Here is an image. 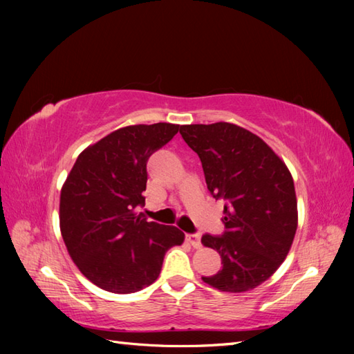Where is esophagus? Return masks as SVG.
<instances>
[{"label": "esophagus", "instance_id": "esophagus-1", "mask_svg": "<svg viewBox=\"0 0 354 354\" xmlns=\"http://www.w3.org/2000/svg\"><path fill=\"white\" fill-rule=\"evenodd\" d=\"M187 240L194 246V248H201V234L199 232H193V234H187Z\"/></svg>", "mask_w": 354, "mask_h": 354}]
</instances>
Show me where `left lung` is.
Segmentation results:
<instances>
[{
    "label": "left lung",
    "mask_w": 354,
    "mask_h": 354,
    "mask_svg": "<svg viewBox=\"0 0 354 354\" xmlns=\"http://www.w3.org/2000/svg\"><path fill=\"white\" fill-rule=\"evenodd\" d=\"M179 133L198 153L209 193L225 201V231L202 236L221 254L222 269L202 280L222 292L257 288L281 265L295 237L297 196L288 167L237 124H185Z\"/></svg>",
    "instance_id": "8db88e82"
}]
</instances>
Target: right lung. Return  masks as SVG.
I'll return each instance as SVG.
<instances>
[{
  "label": "right lung",
  "mask_w": 354,
  "mask_h": 354,
  "mask_svg": "<svg viewBox=\"0 0 354 354\" xmlns=\"http://www.w3.org/2000/svg\"><path fill=\"white\" fill-rule=\"evenodd\" d=\"M179 124L122 127L89 146L61 192V231L73 261L103 290L132 293L152 284L164 255L184 242L176 227L147 222L142 192L147 161L175 137Z\"/></svg>",
  "instance_id": "1"
}]
</instances>
